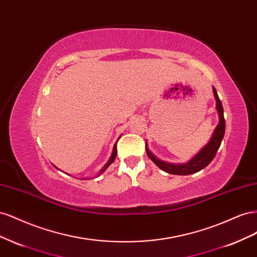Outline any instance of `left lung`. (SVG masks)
Listing matches in <instances>:
<instances>
[{"label": "left lung", "instance_id": "obj_1", "mask_svg": "<svg viewBox=\"0 0 257 257\" xmlns=\"http://www.w3.org/2000/svg\"><path fill=\"white\" fill-rule=\"evenodd\" d=\"M213 94L216 100V110H217V113H219V119H220L219 124L216 125L209 143L188 163H184V164H170V163L160 161L150 152L149 148H148V145L146 143L147 155L149 157V159L154 163V164H157V166H159L162 170H164V172L172 175L186 176V175L195 174L199 172V170L208 166L210 164V162L214 159L215 154L221 146L222 139L224 137L225 119H224V110H223L222 102L219 98V95H217V92L214 87H213Z\"/></svg>", "mask_w": 257, "mask_h": 257}]
</instances>
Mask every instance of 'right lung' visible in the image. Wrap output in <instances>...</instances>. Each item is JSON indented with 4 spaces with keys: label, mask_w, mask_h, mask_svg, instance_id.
Wrapping results in <instances>:
<instances>
[{
    "label": "right lung",
    "mask_w": 257,
    "mask_h": 257,
    "mask_svg": "<svg viewBox=\"0 0 257 257\" xmlns=\"http://www.w3.org/2000/svg\"><path fill=\"white\" fill-rule=\"evenodd\" d=\"M119 138H120V137H119ZM119 138H118V139H119ZM115 157H116V143H115V144H114V146H113V150H112V153H111V157H110L109 161H108V162L106 163V164H105V166H104L102 169L99 170L98 174H97V177H98V176H100V175H102V174L105 172V170H106L108 167H109V165H110L111 163L114 161Z\"/></svg>",
    "instance_id": "1"
}]
</instances>
